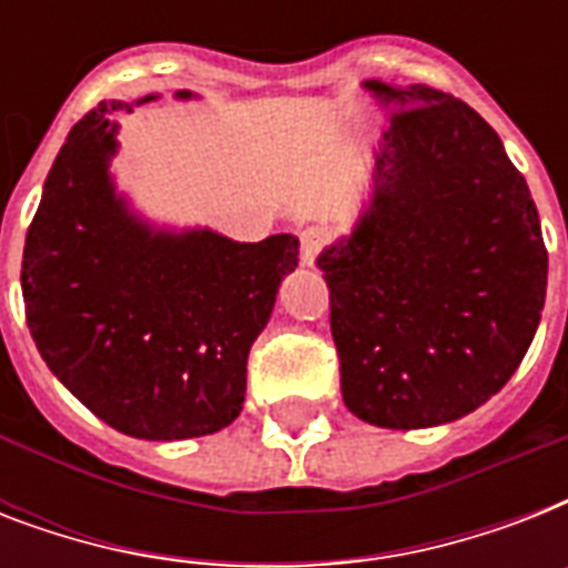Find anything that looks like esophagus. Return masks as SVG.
I'll return each instance as SVG.
<instances>
[{
  "instance_id": "1",
  "label": "esophagus",
  "mask_w": 568,
  "mask_h": 568,
  "mask_svg": "<svg viewBox=\"0 0 568 568\" xmlns=\"http://www.w3.org/2000/svg\"><path fill=\"white\" fill-rule=\"evenodd\" d=\"M321 247H324V230L318 226H310V230L301 232V262L303 265H315Z\"/></svg>"
}]
</instances>
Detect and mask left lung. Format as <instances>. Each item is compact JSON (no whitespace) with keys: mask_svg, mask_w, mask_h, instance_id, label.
Listing matches in <instances>:
<instances>
[{"mask_svg":"<svg viewBox=\"0 0 568 568\" xmlns=\"http://www.w3.org/2000/svg\"><path fill=\"white\" fill-rule=\"evenodd\" d=\"M388 111L372 194L318 256L342 397L388 430L457 422L498 395L542 318L548 253L528 182L475 109L368 79Z\"/></svg>","mask_w":568,"mask_h":568,"instance_id":"left-lung-1","label":"left lung"}]
</instances>
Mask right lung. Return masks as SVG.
<instances>
[{
    "label": "right lung",
    "mask_w": 568,
    "mask_h": 568,
    "mask_svg": "<svg viewBox=\"0 0 568 568\" xmlns=\"http://www.w3.org/2000/svg\"><path fill=\"white\" fill-rule=\"evenodd\" d=\"M120 111L132 102L84 114L43 182L22 250L26 321L49 372L114 430L209 436L239 418L250 347L301 241L280 232L244 244L141 217L111 176Z\"/></svg>",
    "instance_id": "right-lung-1"
}]
</instances>
